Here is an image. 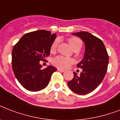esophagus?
<instances>
[{"mask_svg": "<svg viewBox=\"0 0 120 120\" xmlns=\"http://www.w3.org/2000/svg\"><path fill=\"white\" fill-rule=\"evenodd\" d=\"M57 70H58V71H62V72H64V71H65V70L61 69V68H57Z\"/></svg>", "mask_w": 120, "mask_h": 120, "instance_id": "1", "label": "esophagus"}]
</instances>
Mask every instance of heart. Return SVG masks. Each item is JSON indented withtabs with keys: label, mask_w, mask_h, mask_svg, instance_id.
<instances>
[{
	"label": "heart",
	"mask_w": 120,
	"mask_h": 120,
	"mask_svg": "<svg viewBox=\"0 0 120 120\" xmlns=\"http://www.w3.org/2000/svg\"><path fill=\"white\" fill-rule=\"evenodd\" d=\"M68 42H69V44L73 49H74L76 47H80L81 48L82 46V40L77 37H71V38H68ZM57 45H58V41L56 40H55L51 45V52H54L56 50ZM73 60L72 58L61 56V55L55 57L52 60V64L53 65L57 67L62 68H67L71 64H73Z\"/></svg>",
	"instance_id": "1"
}]
</instances>
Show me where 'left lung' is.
I'll list each match as a JSON object with an SVG mask.
<instances>
[{"instance_id":"left-lung-1","label":"left lung","mask_w":120,"mask_h":120,"mask_svg":"<svg viewBox=\"0 0 120 120\" xmlns=\"http://www.w3.org/2000/svg\"><path fill=\"white\" fill-rule=\"evenodd\" d=\"M85 43L83 58L77 67L82 68L79 77L73 72V79L68 82L71 91L79 95H86L98 86L108 68L109 57L102 40L87 32L73 33Z\"/></svg>"}]
</instances>
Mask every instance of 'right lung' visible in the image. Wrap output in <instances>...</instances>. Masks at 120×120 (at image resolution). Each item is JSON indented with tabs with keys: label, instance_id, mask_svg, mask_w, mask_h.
<instances>
[{
	"label": "right lung",
	"instance_id": "1",
	"mask_svg": "<svg viewBox=\"0 0 120 120\" xmlns=\"http://www.w3.org/2000/svg\"><path fill=\"white\" fill-rule=\"evenodd\" d=\"M55 34L44 30L27 33L14 45L12 52V69L16 79L25 89L38 91L49 84L56 68L52 65L45 69L40 61L50 55Z\"/></svg>",
	"mask_w": 120,
	"mask_h": 120
}]
</instances>
